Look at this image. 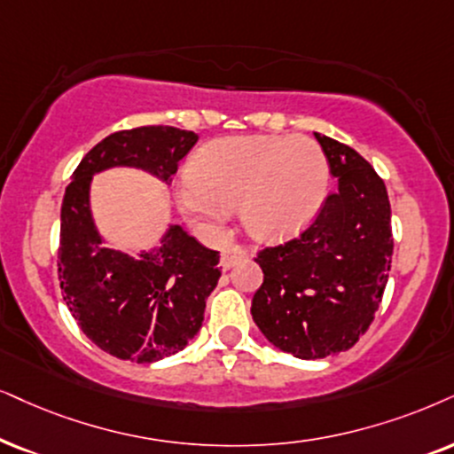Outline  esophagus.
Returning a JSON list of instances; mask_svg holds the SVG:
<instances>
[{
	"mask_svg": "<svg viewBox=\"0 0 454 454\" xmlns=\"http://www.w3.org/2000/svg\"><path fill=\"white\" fill-rule=\"evenodd\" d=\"M245 257H247V251L243 249V247L234 245V247H231V249H226L222 254V268L231 270L232 266H237L239 262H243Z\"/></svg>",
	"mask_w": 454,
	"mask_h": 454,
	"instance_id": "obj_1",
	"label": "esophagus"
}]
</instances>
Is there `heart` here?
<instances>
[{
  "label": "heart",
  "mask_w": 454,
  "mask_h": 454,
  "mask_svg": "<svg viewBox=\"0 0 454 454\" xmlns=\"http://www.w3.org/2000/svg\"><path fill=\"white\" fill-rule=\"evenodd\" d=\"M329 192V160L303 136H228L205 145L180 188L182 209L220 222L240 203L255 239L280 243L317 220Z\"/></svg>",
  "instance_id": "heart-1"
}]
</instances>
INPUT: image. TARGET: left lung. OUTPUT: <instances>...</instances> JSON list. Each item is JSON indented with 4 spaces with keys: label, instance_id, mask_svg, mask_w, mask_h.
<instances>
[{
    "label": "left lung",
    "instance_id": "1",
    "mask_svg": "<svg viewBox=\"0 0 454 454\" xmlns=\"http://www.w3.org/2000/svg\"><path fill=\"white\" fill-rule=\"evenodd\" d=\"M317 136L337 191L317 222L257 255L263 283L251 317L263 337L295 358L349 349L369 329L392 266V209L386 184L354 148Z\"/></svg>",
    "mask_w": 454,
    "mask_h": 454
}]
</instances>
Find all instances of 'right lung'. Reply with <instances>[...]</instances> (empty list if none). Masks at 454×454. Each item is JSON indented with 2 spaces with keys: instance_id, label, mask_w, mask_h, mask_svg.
<instances>
[{
  "instance_id": "1",
  "label": "right lung",
  "mask_w": 454,
  "mask_h": 454,
  "mask_svg": "<svg viewBox=\"0 0 454 454\" xmlns=\"http://www.w3.org/2000/svg\"><path fill=\"white\" fill-rule=\"evenodd\" d=\"M194 131L153 125L106 136L82 159L60 209L59 278L73 318L100 349L131 363H157L194 340L205 300L220 278V254L169 223L159 245L123 254L106 245L94 211V176L140 169L171 184L197 145Z\"/></svg>"
}]
</instances>
